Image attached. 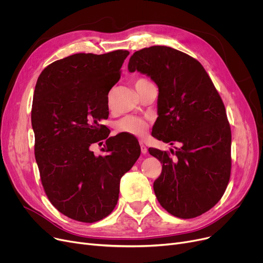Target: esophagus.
<instances>
[{"label":"esophagus","instance_id":"obj_1","mask_svg":"<svg viewBox=\"0 0 263 263\" xmlns=\"http://www.w3.org/2000/svg\"><path fill=\"white\" fill-rule=\"evenodd\" d=\"M140 146H141V151H142V154H143V155H146V154H147V151H148L147 147H146L143 143H140Z\"/></svg>","mask_w":263,"mask_h":263}]
</instances>
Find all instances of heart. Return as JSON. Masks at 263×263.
Masks as SVG:
<instances>
[{
	"label": "heart",
	"instance_id": "b5f03b06",
	"mask_svg": "<svg viewBox=\"0 0 263 263\" xmlns=\"http://www.w3.org/2000/svg\"><path fill=\"white\" fill-rule=\"evenodd\" d=\"M148 82L145 79H139L136 80L134 83V86H137L143 83ZM116 129L119 132L122 133H128L135 136H144L147 134L149 129V123L147 120L136 117V116H127L122 119H120L116 123Z\"/></svg>",
	"mask_w": 263,
	"mask_h": 263
}]
</instances>
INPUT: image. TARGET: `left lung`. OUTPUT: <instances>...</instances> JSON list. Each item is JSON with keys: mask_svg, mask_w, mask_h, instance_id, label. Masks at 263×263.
Returning a JSON list of instances; mask_svg holds the SVG:
<instances>
[{"mask_svg": "<svg viewBox=\"0 0 263 263\" xmlns=\"http://www.w3.org/2000/svg\"><path fill=\"white\" fill-rule=\"evenodd\" d=\"M128 69L150 77L159 87L153 136L180 144L171 153L149 151L162 164L154 183L160 204L180 218L209 211L225 193L231 171V130L210 77L197 60L165 46L136 51Z\"/></svg>", "mask_w": 263, "mask_h": 263, "instance_id": "obj_1", "label": "left lung"}]
</instances>
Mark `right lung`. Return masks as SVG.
Instances as JSON below:
<instances>
[{"label":"right lung","mask_w":263,"mask_h":263,"mask_svg":"<svg viewBox=\"0 0 263 263\" xmlns=\"http://www.w3.org/2000/svg\"><path fill=\"white\" fill-rule=\"evenodd\" d=\"M128 55L73 54L46 67L36 83L32 127L41 183L55 208L79 222H98L114 210L120 179L141 155L133 135L108 137L100 124ZM101 140L106 155L95 156L89 147Z\"/></svg>","instance_id":"right-lung-1"}]
</instances>
